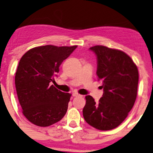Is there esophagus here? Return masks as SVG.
I'll list each match as a JSON object with an SVG mask.
<instances>
[{"label":"esophagus","mask_w":153,"mask_h":153,"mask_svg":"<svg viewBox=\"0 0 153 153\" xmlns=\"http://www.w3.org/2000/svg\"><path fill=\"white\" fill-rule=\"evenodd\" d=\"M73 97H79V96H82V95H80V94H78V92H73Z\"/></svg>","instance_id":"34e87169"}]
</instances>
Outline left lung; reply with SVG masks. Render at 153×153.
Returning <instances> with one entry per match:
<instances>
[{"label": "left lung", "mask_w": 153, "mask_h": 153, "mask_svg": "<svg viewBox=\"0 0 153 153\" xmlns=\"http://www.w3.org/2000/svg\"><path fill=\"white\" fill-rule=\"evenodd\" d=\"M97 57V75L102 82L103 94L95 102L85 97L83 117L89 125L102 131L117 128L134 105L138 84V71L133 60L119 50L104 46L89 49Z\"/></svg>", "instance_id": "1"}]
</instances>
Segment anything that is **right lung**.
Returning <instances> with one entry per match:
<instances>
[{"instance_id":"right-lung-1","label":"right lung","mask_w":153,"mask_h":153,"mask_svg":"<svg viewBox=\"0 0 153 153\" xmlns=\"http://www.w3.org/2000/svg\"><path fill=\"white\" fill-rule=\"evenodd\" d=\"M76 48L39 46L21 58L15 74V88L23 114L31 123L49 126L66 114L71 94L59 90L51 83L60 65Z\"/></svg>"}]
</instances>
